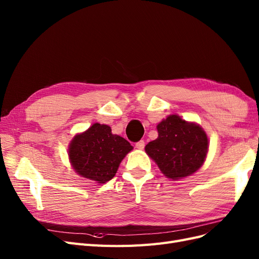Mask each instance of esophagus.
<instances>
[{"instance_id":"34e87169","label":"esophagus","mask_w":259,"mask_h":259,"mask_svg":"<svg viewBox=\"0 0 259 259\" xmlns=\"http://www.w3.org/2000/svg\"><path fill=\"white\" fill-rule=\"evenodd\" d=\"M135 146H136L137 149H139V150H143V149L145 148V142H144V140H140V142L136 143Z\"/></svg>"}]
</instances>
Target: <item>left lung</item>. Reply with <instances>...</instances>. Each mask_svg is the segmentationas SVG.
Returning <instances> with one entry per match:
<instances>
[{"mask_svg":"<svg viewBox=\"0 0 259 259\" xmlns=\"http://www.w3.org/2000/svg\"><path fill=\"white\" fill-rule=\"evenodd\" d=\"M156 130L158 138L145 150L167 178L177 180L190 176L203 165L208 139L200 125L171 114L161 121Z\"/></svg>","mask_w":259,"mask_h":259,"instance_id":"obj_1","label":"left lung"}]
</instances>
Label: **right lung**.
Here are the masks:
<instances>
[{
	"label": "right lung",
	"mask_w": 259,
	"mask_h": 259,
	"mask_svg": "<svg viewBox=\"0 0 259 259\" xmlns=\"http://www.w3.org/2000/svg\"><path fill=\"white\" fill-rule=\"evenodd\" d=\"M133 147L126 139L113 135L111 127L95 123L69 145V159L77 174L98 184L111 180L120 163Z\"/></svg>",
	"instance_id": "add662e5"
}]
</instances>
